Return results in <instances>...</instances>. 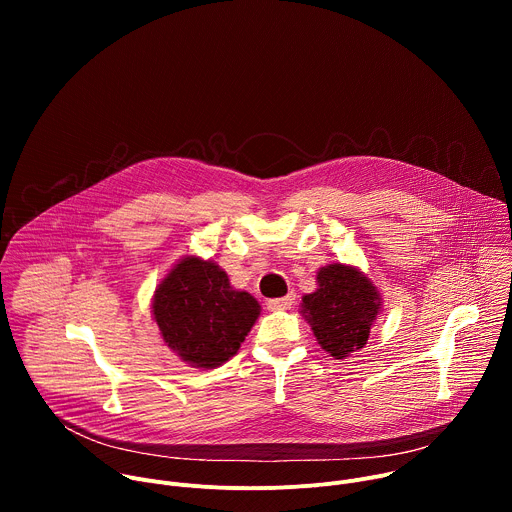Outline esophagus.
<instances>
[{"label": "esophagus", "instance_id": "obj_1", "mask_svg": "<svg viewBox=\"0 0 512 512\" xmlns=\"http://www.w3.org/2000/svg\"><path fill=\"white\" fill-rule=\"evenodd\" d=\"M294 300H296V296L294 294H287V296H283V298H273V300H267V310H289L291 306H294Z\"/></svg>", "mask_w": 512, "mask_h": 512}]
</instances>
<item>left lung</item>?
Returning <instances> with one entry per match:
<instances>
[{"instance_id":"8db88e82","label":"left lung","mask_w":512,"mask_h":512,"mask_svg":"<svg viewBox=\"0 0 512 512\" xmlns=\"http://www.w3.org/2000/svg\"><path fill=\"white\" fill-rule=\"evenodd\" d=\"M318 289L302 298V316L318 344L334 358H346L369 340L381 314V294L358 267L330 263L320 267Z\"/></svg>"}]
</instances>
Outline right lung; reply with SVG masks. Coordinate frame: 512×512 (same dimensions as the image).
Returning a JSON list of instances; mask_svg holds the SVG:
<instances>
[{"instance_id":"add662e5","label":"right lung","mask_w":512,"mask_h":512,"mask_svg":"<svg viewBox=\"0 0 512 512\" xmlns=\"http://www.w3.org/2000/svg\"><path fill=\"white\" fill-rule=\"evenodd\" d=\"M152 314L170 350L190 367L216 369L237 354L261 306L216 263L188 255L156 287Z\"/></svg>"}]
</instances>
